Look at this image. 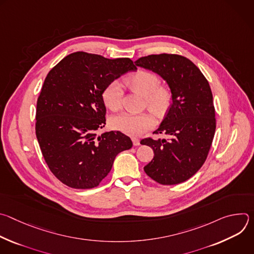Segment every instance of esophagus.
<instances>
[{
	"instance_id": "1",
	"label": "esophagus",
	"mask_w": 254,
	"mask_h": 254,
	"mask_svg": "<svg viewBox=\"0 0 254 254\" xmlns=\"http://www.w3.org/2000/svg\"><path fill=\"white\" fill-rule=\"evenodd\" d=\"M132 142H133V146H139L140 142H139V138L137 137H132Z\"/></svg>"
}]
</instances>
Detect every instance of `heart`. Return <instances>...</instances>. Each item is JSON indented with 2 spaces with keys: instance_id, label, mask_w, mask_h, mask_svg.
I'll return each instance as SVG.
<instances>
[{
  "instance_id": "heart-1",
  "label": "heart",
  "mask_w": 254,
  "mask_h": 254,
  "mask_svg": "<svg viewBox=\"0 0 254 254\" xmlns=\"http://www.w3.org/2000/svg\"><path fill=\"white\" fill-rule=\"evenodd\" d=\"M159 78L149 71L139 70L126 79V84L132 91L144 97L147 106L157 116L163 117L172 103V93L168 87L159 86ZM123 87L120 82L114 81L102 91L104 105L112 112L122 108ZM112 127L129 135H139L149 130L155 125V118L150 113L122 114L111 121Z\"/></svg>"
}]
</instances>
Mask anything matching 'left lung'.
Listing matches in <instances>:
<instances>
[{"instance_id":"obj_1","label":"left lung","mask_w":254,"mask_h":254,"mask_svg":"<svg viewBox=\"0 0 254 254\" xmlns=\"http://www.w3.org/2000/svg\"><path fill=\"white\" fill-rule=\"evenodd\" d=\"M134 64L160 75L172 93L166 117L154 133L166 138H143L154 151L143 170L162 185L185 182L203 166L216 128L210 85L200 69L188 58L175 54L149 55Z\"/></svg>"}]
</instances>
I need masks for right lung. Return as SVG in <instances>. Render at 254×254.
<instances>
[{"mask_svg": "<svg viewBox=\"0 0 254 254\" xmlns=\"http://www.w3.org/2000/svg\"><path fill=\"white\" fill-rule=\"evenodd\" d=\"M135 70L129 58L75 52L49 71L37 100L36 136L50 171L63 184L98 186L116 157L132 147L121 131H96L105 125L103 89Z\"/></svg>", "mask_w": 254, "mask_h": 254, "instance_id": "obj_1", "label": "right lung"}]
</instances>
